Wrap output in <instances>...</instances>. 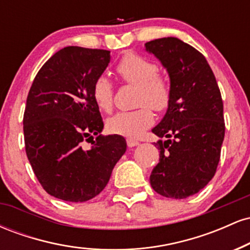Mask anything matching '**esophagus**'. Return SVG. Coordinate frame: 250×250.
Wrapping results in <instances>:
<instances>
[{"mask_svg": "<svg viewBox=\"0 0 250 250\" xmlns=\"http://www.w3.org/2000/svg\"><path fill=\"white\" fill-rule=\"evenodd\" d=\"M127 145L129 148H133V147H136V146H139L140 142L133 139H127Z\"/></svg>", "mask_w": 250, "mask_h": 250, "instance_id": "esophagus-1", "label": "esophagus"}]
</instances>
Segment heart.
<instances>
[{"instance_id":"obj_1","label":"heart","mask_w":250,"mask_h":250,"mask_svg":"<svg viewBox=\"0 0 250 250\" xmlns=\"http://www.w3.org/2000/svg\"><path fill=\"white\" fill-rule=\"evenodd\" d=\"M116 71L123 81L137 85L136 103L140 108L130 111H119L109 117L107 128L110 133L136 139L154 123V110L162 111L169 105L170 84L165 76L157 74V65L139 54L128 53L122 57ZM94 102L103 111H110L114 102V88L107 76L95 80L91 89Z\"/></svg>"}]
</instances>
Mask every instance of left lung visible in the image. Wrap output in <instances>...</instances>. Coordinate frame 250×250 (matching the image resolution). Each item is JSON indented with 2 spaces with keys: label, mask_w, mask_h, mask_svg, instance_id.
I'll list each match as a JSON object with an SVG mask.
<instances>
[{
  "label": "left lung",
  "mask_w": 250,
  "mask_h": 250,
  "mask_svg": "<svg viewBox=\"0 0 250 250\" xmlns=\"http://www.w3.org/2000/svg\"><path fill=\"white\" fill-rule=\"evenodd\" d=\"M161 62L170 81L171 97L163 119L151 131L166 141L155 143L160 161L150 174L157 194L186 199L213 179L225 137L223 103L206 57L176 37L145 44Z\"/></svg>",
  "instance_id": "obj_1"
}]
</instances>
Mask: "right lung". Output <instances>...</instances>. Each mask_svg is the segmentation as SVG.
<instances>
[{
    "instance_id": "1",
    "label": "right lung",
    "mask_w": 250,
    "mask_h": 250,
    "mask_svg": "<svg viewBox=\"0 0 250 250\" xmlns=\"http://www.w3.org/2000/svg\"><path fill=\"white\" fill-rule=\"evenodd\" d=\"M110 62V51L65 47L39 70L23 116L25 153L51 196L84 202L107 186L125 153L120 135L102 136L103 121L91 89ZM97 136L89 149L83 142Z\"/></svg>"
}]
</instances>
